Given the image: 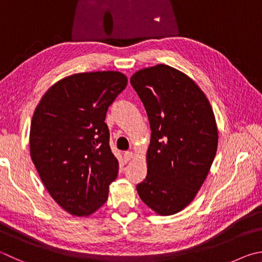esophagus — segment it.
I'll list each match as a JSON object with an SVG mask.
<instances>
[{
  "label": "esophagus",
  "mask_w": 262,
  "mask_h": 262,
  "mask_svg": "<svg viewBox=\"0 0 262 262\" xmlns=\"http://www.w3.org/2000/svg\"><path fill=\"white\" fill-rule=\"evenodd\" d=\"M123 157H125L126 161H129V160H132L133 158H134V152H132V151H126V152H125V155H123Z\"/></svg>",
  "instance_id": "1"
}]
</instances>
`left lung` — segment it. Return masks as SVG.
Returning a JSON list of instances; mask_svg holds the SVG:
<instances>
[{"mask_svg":"<svg viewBox=\"0 0 262 262\" xmlns=\"http://www.w3.org/2000/svg\"><path fill=\"white\" fill-rule=\"evenodd\" d=\"M149 118L146 178L137 192L159 215L191 203L206 180L217 149L212 106L198 84L181 71L158 64L130 78Z\"/></svg>","mask_w":262,"mask_h":262,"instance_id":"obj_1","label":"left lung"}]
</instances>
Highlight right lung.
Returning <instances> with one entry per match:
<instances>
[{
	"label": "right lung",
	"instance_id": "right-lung-1",
	"mask_svg": "<svg viewBox=\"0 0 262 262\" xmlns=\"http://www.w3.org/2000/svg\"><path fill=\"white\" fill-rule=\"evenodd\" d=\"M127 81L117 71L69 75L47 90L33 115L32 161L52 199L72 215L96 212L117 179L105 117Z\"/></svg>",
	"mask_w": 262,
	"mask_h": 262
}]
</instances>
